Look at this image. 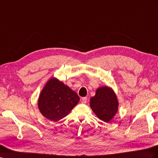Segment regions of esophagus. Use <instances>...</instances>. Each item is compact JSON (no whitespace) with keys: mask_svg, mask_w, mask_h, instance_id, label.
I'll list each match as a JSON object with an SVG mask.
<instances>
[{"mask_svg":"<svg viewBox=\"0 0 158 158\" xmlns=\"http://www.w3.org/2000/svg\"><path fill=\"white\" fill-rule=\"evenodd\" d=\"M81 102H82V104H86L87 102V98L86 97L82 98V100H81Z\"/></svg>","mask_w":158,"mask_h":158,"instance_id":"34e87169","label":"esophagus"}]
</instances>
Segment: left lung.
Wrapping results in <instances>:
<instances>
[{
	"label": "left lung",
	"instance_id": "obj_1",
	"mask_svg": "<svg viewBox=\"0 0 158 158\" xmlns=\"http://www.w3.org/2000/svg\"><path fill=\"white\" fill-rule=\"evenodd\" d=\"M89 105L96 116L105 122L112 120L118 108L116 94L112 89L106 86L97 89L96 95L90 98Z\"/></svg>",
	"mask_w": 158,
	"mask_h": 158
}]
</instances>
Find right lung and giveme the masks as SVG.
I'll list each match as a JSON object with an SVG mask.
<instances>
[{
    "label": "right lung",
    "instance_id": "obj_1",
    "mask_svg": "<svg viewBox=\"0 0 158 158\" xmlns=\"http://www.w3.org/2000/svg\"><path fill=\"white\" fill-rule=\"evenodd\" d=\"M77 94L56 78L50 79L38 99V108L48 120L57 122L66 116L78 104Z\"/></svg>",
    "mask_w": 158,
    "mask_h": 158
}]
</instances>
